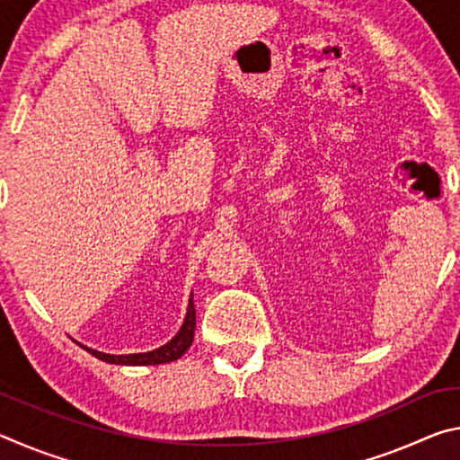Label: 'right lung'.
<instances>
[{
	"instance_id": "right-lung-1",
	"label": "right lung",
	"mask_w": 460,
	"mask_h": 460,
	"mask_svg": "<svg viewBox=\"0 0 460 460\" xmlns=\"http://www.w3.org/2000/svg\"><path fill=\"white\" fill-rule=\"evenodd\" d=\"M194 326H197V313H194V302L192 296L189 298V308H186V316L184 323L181 326L172 339H170L166 345H162L154 351L147 353H129V355H111V353H103L97 351V349H91L87 345H79L84 349V351L91 353L97 359L111 363V365H131V367H142V365H162V363H170L181 359V357L189 351V347L192 345L194 339Z\"/></svg>"
}]
</instances>
